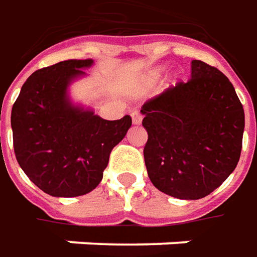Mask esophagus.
<instances>
[{
	"instance_id": "1",
	"label": "esophagus",
	"mask_w": 257,
	"mask_h": 257,
	"mask_svg": "<svg viewBox=\"0 0 257 257\" xmlns=\"http://www.w3.org/2000/svg\"><path fill=\"white\" fill-rule=\"evenodd\" d=\"M132 122H134L135 125H139V123L142 122V115L138 111L132 112Z\"/></svg>"
}]
</instances>
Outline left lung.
<instances>
[{"label": "left lung", "mask_w": 257, "mask_h": 257, "mask_svg": "<svg viewBox=\"0 0 257 257\" xmlns=\"http://www.w3.org/2000/svg\"><path fill=\"white\" fill-rule=\"evenodd\" d=\"M141 112L148 132L146 171L156 189L178 199H200L234 171L244 112L217 68L193 59L189 81L145 102Z\"/></svg>", "instance_id": "obj_1"}]
</instances>
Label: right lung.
Instances as JSON below:
<instances>
[{
    "mask_svg": "<svg viewBox=\"0 0 257 257\" xmlns=\"http://www.w3.org/2000/svg\"><path fill=\"white\" fill-rule=\"evenodd\" d=\"M92 64V59H68L35 71L13 106L17 161L31 182L51 196L74 198L95 189L111 151L132 125L129 115L102 119L69 101V84Z\"/></svg>",
    "mask_w": 257,
    "mask_h": 257,
    "instance_id": "obj_1",
    "label": "right lung"
}]
</instances>
